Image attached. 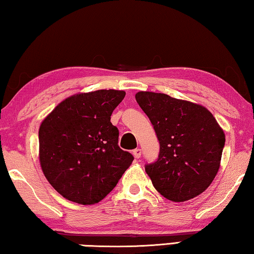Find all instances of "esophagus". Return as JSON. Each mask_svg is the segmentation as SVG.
Masks as SVG:
<instances>
[{
	"label": "esophagus",
	"instance_id": "34e87169",
	"mask_svg": "<svg viewBox=\"0 0 254 254\" xmlns=\"http://www.w3.org/2000/svg\"><path fill=\"white\" fill-rule=\"evenodd\" d=\"M133 156H134L135 159H139L141 157V150L140 149L133 150Z\"/></svg>",
	"mask_w": 254,
	"mask_h": 254
}]
</instances>
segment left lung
<instances>
[{"label": "left lung", "mask_w": 254, "mask_h": 254, "mask_svg": "<svg viewBox=\"0 0 254 254\" xmlns=\"http://www.w3.org/2000/svg\"><path fill=\"white\" fill-rule=\"evenodd\" d=\"M135 100L151 121L160 152L156 162L145 165L154 188L173 201L198 196L221 166L225 134L203 105L167 94L139 92Z\"/></svg>", "instance_id": "8db88e82"}]
</instances>
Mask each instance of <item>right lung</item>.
<instances>
[{"instance_id": "1", "label": "right lung", "mask_w": 254, "mask_h": 254, "mask_svg": "<svg viewBox=\"0 0 254 254\" xmlns=\"http://www.w3.org/2000/svg\"><path fill=\"white\" fill-rule=\"evenodd\" d=\"M124 91L100 89L67 97L39 128V160L49 184L66 199L81 205L101 201L133 161L119 147L111 115Z\"/></svg>"}]
</instances>
